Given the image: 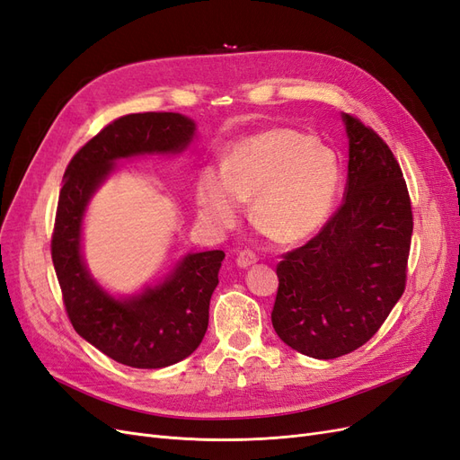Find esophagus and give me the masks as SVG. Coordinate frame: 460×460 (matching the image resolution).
Instances as JSON below:
<instances>
[{
  "label": "esophagus",
  "instance_id": "34e87169",
  "mask_svg": "<svg viewBox=\"0 0 460 460\" xmlns=\"http://www.w3.org/2000/svg\"><path fill=\"white\" fill-rule=\"evenodd\" d=\"M235 261H238L240 267L247 269V267H252V264H255L259 261V255L255 252H252V249H242V252L238 253V259H235Z\"/></svg>",
  "mask_w": 460,
  "mask_h": 460
}]
</instances>
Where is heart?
Wrapping results in <instances>:
<instances>
[{"label":"heart","mask_w":460,"mask_h":460,"mask_svg":"<svg viewBox=\"0 0 460 460\" xmlns=\"http://www.w3.org/2000/svg\"><path fill=\"white\" fill-rule=\"evenodd\" d=\"M340 186L336 153L296 128L274 127L238 142L222 171L207 169L196 184L199 217L230 228L252 201L255 226L280 243H296L324 225Z\"/></svg>","instance_id":"b5f03b06"}]
</instances>
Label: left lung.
I'll return each mask as SVG.
<instances>
[{
    "label": "left lung",
    "mask_w": 460,
    "mask_h": 460,
    "mask_svg": "<svg viewBox=\"0 0 460 460\" xmlns=\"http://www.w3.org/2000/svg\"><path fill=\"white\" fill-rule=\"evenodd\" d=\"M349 178L341 207L314 238L276 264L272 326L313 358H338L380 330L407 286L412 207L394 151L343 115Z\"/></svg>",
    "instance_id": "left-lung-1"
}]
</instances>
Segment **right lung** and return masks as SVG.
Masks as SVG:
<instances>
[{
  "label": "right lung",
  "instance_id": "right-lung-1",
  "mask_svg": "<svg viewBox=\"0 0 460 460\" xmlns=\"http://www.w3.org/2000/svg\"><path fill=\"white\" fill-rule=\"evenodd\" d=\"M193 130V120L178 113L124 115L97 132L66 164L51 235L65 311L82 338L120 365L163 368L198 349L225 252L191 253L163 284L117 301L92 280L82 262V215L117 159L182 151Z\"/></svg>",
  "mask_w": 460,
  "mask_h": 460
}]
</instances>
